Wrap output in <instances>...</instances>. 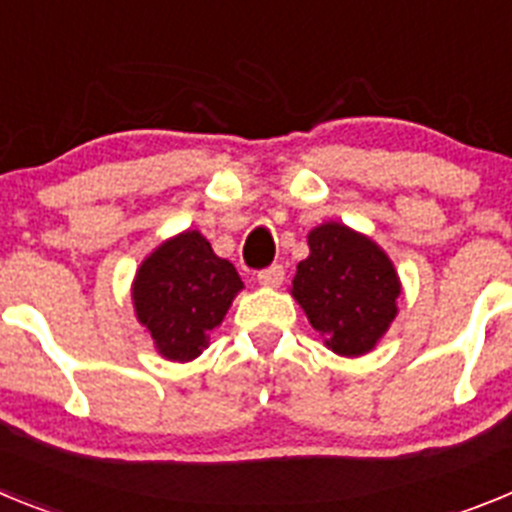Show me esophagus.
Instances as JSON below:
<instances>
[{"label":"esophagus","mask_w":512,"mask_h":512,"mask_svg":"<svg viewBox=\"0 0 512 512\" xmlns=\"http://www.w3.org/2000/svg\"><path fill=\"white\" fill-rule=\"evenodd\" d=\"M259 282L264 284V287H279V284L284 282L282 264H271V266H266V269H261Z\"/></svg>","instance_id":"34e87169"}]
</instances>
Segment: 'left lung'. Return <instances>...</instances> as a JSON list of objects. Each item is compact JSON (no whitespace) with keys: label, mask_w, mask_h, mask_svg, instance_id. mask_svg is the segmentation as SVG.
I'll list each match as a JSON object with an SVG mask.
<instances>
[{"label":"left lung","mask_w":512,"mask_h":512,"mask_svg":"<svg viewBox=\"0 0 512 512\" xmlns=\"http://www.w3.org/2000/svg\"><path fill=\"white\" fill-rule=\"evenodd\" d=\"M310 256L297 264L292 295L307 312L325 346L341 356H361L397 315L395 266L382 248L341 223L307 235Z\"/></svg>","instance_id":"obj_1"}]
</instances>
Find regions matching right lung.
Wrapping results in <instances>:
<instances>
[{
    "label": "right lung",
    "instance_id": "obj_1",
    "mask_svg": "<svg viewBox=\"0 0 512 512\" xmlns=\"http://www.w3.org/2000/svg\"><path fill=\"white\" fill-rule=\"evenodd\" d=\"M241 287L235 266L215 256L202 233L187 230L143 261L133 284V302L158 354L189 361L205 351L212 328L223 323Z\"/></svg>",
    "mask_w": 512,
    "mask_h": 512
}]
</instances>
